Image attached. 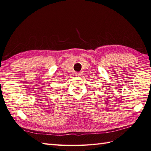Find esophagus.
<instances>
[{
    "instance_id": "1",
    "label": "esophagus",
    "mask_w": 151,
    "mask_h": 151,
    "mask_svg": "<svg viewBox=\"0 0 151 151\" xmlns=\"http://www.w3.org/2000/svg\"><path fill=\"white\" fill-rule=\"evenodd\" d=\"M80 74H81V73H79V72H76V73H75V76H80Z\"/></svg>"
}]
</instances>
